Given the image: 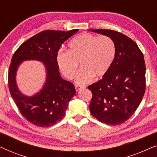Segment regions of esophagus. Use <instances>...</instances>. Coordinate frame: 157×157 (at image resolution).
<instances>
[{
	"label": "esophagus",
	"mask_w": 157,
	"mask_h": 157,
	"mask_svg": "<svg viewBox=\"0 0 157 157\" xmlns=\"http://www.w3.org/2000/svg\"><path fill=\"white\" fill-rule=\"evenodd\" d=\"M85 86H79V85H76L75 86V89H76V91H79L81 89H83Z\"/></svg>",
	"instance_id": "34e87169"
}]
</instances>
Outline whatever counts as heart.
Here are the masks:
<instances>
[{"label": "heart", "instance_id": "obj_1", "mask_svg": "<svg viewBox=\"0 0 157 157\" xmlns=\"http://www.w3.org/2000/svg\"><path fill=\"white\" fill-rule=\"evenodd\" d=\"M68 51H60L56 60L63 76L72 79L78 68H81L76 78V83L83 85L91 82L94 76L101 77L110 68L116 55V45L106 36L98 37L85 33L71 40Z\"/></svg>", "mask_w": 157, "mask_h": 157}]
</instances>
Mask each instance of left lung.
<instances>
[{"label":"left lung","instance_id":"1","mask_svg":"<svg viewBox=\"0 0 157 157\" xmlns=\"http://www.w3.org/2000/svg\"><path fill=\"white\" fill-rule=\"evenodd\" d=\"M89 31L112 38L116 55L102 79L88 86L92 92L90 112L109 125L125 122L138 108L145 92L146 66L137 44L127 36L112 30Z\"/></svg>","mask_w":157,"mask_h":157}]
</instances>
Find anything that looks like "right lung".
Instances as JSON below:
<instances>
[{
  "label": "right lung",
  "mask_w": 157,
  "mask_h": 157,
  "mask_svg": "<svg viewBox=\"0 0 157 157\" xmlns=\"http://www.w3.org/2000/svg\"><path fill=\"white\" fill-rule=\"evenodd\" d=\"M78 31H42L21 44L13 56L8 71L10 95L21 114L34 125L49 127L56 124L64 117L68 103L76 94L74 84L61 77L56 56L61 45ZM31 59L44 63L47 76L42 89L29 97L19 90L16 74L22 62Z\"/></svg>",
  "instance_id": "obj_1"
}]
</instances>
